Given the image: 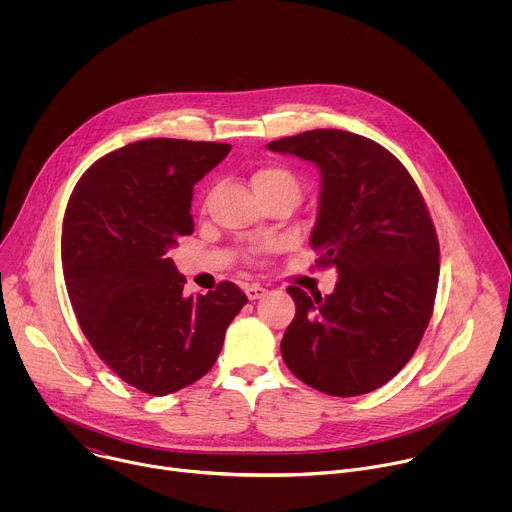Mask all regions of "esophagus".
Instances as JSON below:
<instances>
[{
	"mask_svg": "<svg viewBox=\"0 0 512 512\" xmlns=\"http://www.w3.org/2000/svg\"><path fill=\"white\" fill-rule=\"evenodd\" d=\"M245 294H247L249 300H259L267 294V289L261 283H251V285L245 287Z\"/></svg>",
	"mask_w": 512,
	"mask_h": 512,
	"instance_id": "obj_1",
	"label": "esophagus"
}]
</instances>
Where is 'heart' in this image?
<instances>
[{
	"mask_svg": "<svg viewBox=\"0 0 512 512\" xmlns=\"http://www.w3.org/2000/svg\"><path fill=\"white\" fill-rule=\"evenodd\" d=\"M251 186L255 194H267V192H291L300 194V182L283 166H263L253 172Z\"/></svg>",
	"mask_w": 512,
	"mask_h": 512,
	"instance_id": "obj_1",
	"label": "heart"
}]
</instances>
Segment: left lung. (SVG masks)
Listing matches in <instances>:
<instances>
[{
	"instance_id": "1",
	"label": "left lung",
	"mask_w": 512,
	"mask_h": 512,
	"mask_svg": "<svg viewBox=\"0 0 512 512\" xmlns=\"http://www.w3.org/2000/svg\"><path fill=\"white\" fill-rule=\"evenodd\" d=\"M267 148L320 170L310 245L338 273L324 298L287 287L296 318L281 340L283 362L322 393H371L405 367L433 312L440 249L425 202L403 164L369 137L314 129Z\"/></svg>"
}]
</instances>
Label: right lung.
Returning a JSON list of instances; mask_svg holds the SVG:
<instances>
[{"instance_id":"1","label":"right lung","mask_w":512,"mask_h":512,"mask_svg":"<svg viewBox=\"0 0 512 512\" xmlns=\"http://www.w3.org/2000/svg\"><path fill=\"white\" fill-rule=\"evenodd\" d=\"M229 143L141 139L97 160L70 194L62 269L77 320L107 367L148 395L204 377L247 304L231 283L184 296L170 251L192 235L194 184Z\"/></svg>"}]
</instances>
